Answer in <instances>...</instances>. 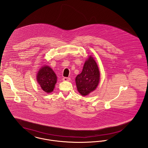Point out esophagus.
Instances as JSON below:
<instances>
[{
    "label": "esophagus",
    "mask_w": 148,
    "mask_h": 148,
    "mask_svg": "<svg viewBox=\"0 0 148 148\" xmlns=\"http://www.w3.org/2000/svg\"><path fill=\"white\" fill-rule=\"evenodd\" d=\"M70 80V78H67V77H64V78H62V80H63V81H65V82H66V81H69Z\"/></svg>",
    "instance_id": "34e87169"
}]
</instances>
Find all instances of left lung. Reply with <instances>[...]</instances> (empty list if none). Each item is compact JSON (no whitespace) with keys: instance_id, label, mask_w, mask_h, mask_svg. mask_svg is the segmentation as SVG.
Listing matches in <instances>:
<instances>
[{"instance_id":"obj_1","label":"left lung","mask_w":148,"mask_h":148,"mask_svg":"<svg viewBox=\"0 0 148 148\" xmlns=\"http://www.w3.org/2000/svg\"><path fill=\"white\" fill-rule=\"evenodd\" d=\"M100 80V73L96 60L89 56L85 61L82 71L75 78L79 93L83 96L88 95L96 90Z\"/></svg>"}]
</instances>
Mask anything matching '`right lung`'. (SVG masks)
<instances>
[{"label":"right lung","mask_w":148,"mask_h":148,"mask_svg":"<svg viewBox=\"0 0 148 148\" xmlns=\"http://www.w3.org/2000/svg\"><path fill=\"white\" fill-rule=\"evenodd\" d=\"M38 84L47 93L52 92L57 82V77L53 70L47 65H44L39 70L36 75Z\"/></svg>","instance_id":"obj_1"}]
</instances>
